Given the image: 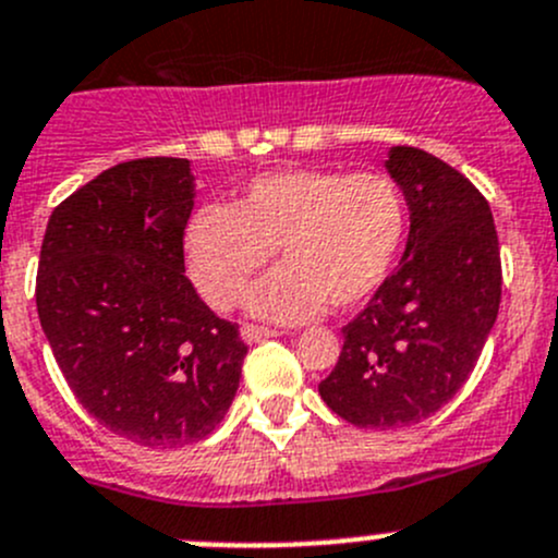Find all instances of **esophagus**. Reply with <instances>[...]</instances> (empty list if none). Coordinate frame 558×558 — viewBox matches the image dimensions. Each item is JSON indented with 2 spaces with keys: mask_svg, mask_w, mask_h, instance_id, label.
Masks as SVG:
<instances>
[{
  "mask_svg": "<svg viewBox=\"0 0 558 558\" xmlns=\"http://www.w3.org/2000/svg\"><path fill=\"white\" fill-rule=\"evenodd\" d=\"M278 335L280 329L258 327V324H245V327H242V340H245V343H262V340L278 338Z\"/></svg>",
  "mask_w": 558,
  "mask_h": 558,
  "instance_id": "34e87169",
  "label": "esophagus"
}]
</instances>
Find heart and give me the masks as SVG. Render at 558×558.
<instances>
[{
    "instance_id": "obj_1",
    "label": "heart",
    "mask_w": 558,
    "mask_h": 558,
    "mask_svg": "<svg viewBox=\"0 0 558 558\" xmlns=\"http://www.w3.org/2000/svg\"><path fill=\"white\" fill-rule=\"evenodd\" d=\"M405 234V204L381 174L283 169L253 177L234 207L209 204L185 231L187 275L215 311H231L278 247L283 264L253 286L247 307L307 322L362 305L387 280Z\"/></svg>"
}]
</instances>
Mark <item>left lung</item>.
I'll use <instances>...</instances> for the list:
<instances>
[{
    "instance_id": "obj_1",
    "label": "left lung",
    "mask_w": 558,
    "mask_h": 558,
    "mask_svg": "<svg viewBox=\"0 0 558 558\" xmlns=\"http://www.w3.org/2000/svg\"><path fill=\"white\" fill-rule=\"evenodd\" d=\"M387 171L409 207L398 269L343 327L324 403L356 428L423 423L472 376L501 302V258L483 193L445 160L392 147Z\"/></svg>"
}]
</instances>
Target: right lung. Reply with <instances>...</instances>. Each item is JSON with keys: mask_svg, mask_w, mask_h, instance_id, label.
Here are the masks:
<instances>
[{"mask_svg": "<svg viewBox=\"0 0 558 558\" xmlns=\"http://www.w3.org/2000/svg\"><path fill=\"white\" fill-rule=\"evenodd\" d=\"M191 160L102 171L48 218L37 316L64 381L102 428L169 450L218 428L247 345L185 278Z\"/></svg>", "mask_w": 558, "mask_h": 558, "instance_id": "obj_1", "label": "right lung"}]
</instances>
